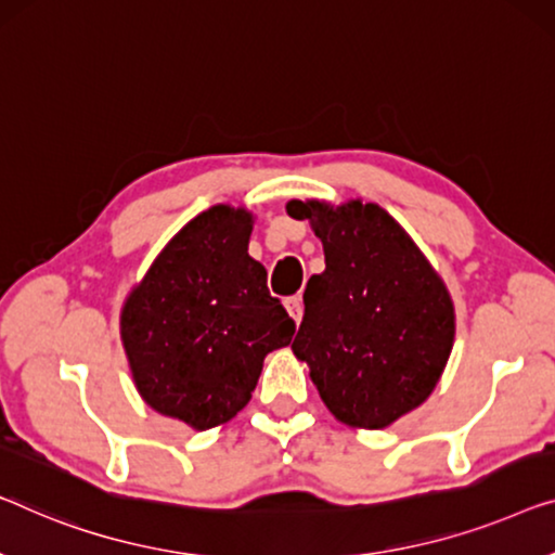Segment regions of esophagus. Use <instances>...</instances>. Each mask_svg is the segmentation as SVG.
I'll use <instances>...</instances> for the list:
<instances>
[{
  "mask_svg": "<svg viewBox=\"0 0 555 555\" xmlns=\"http://www.w3.org/2000/svg\"><path fill=\"white\" fill-rule=\"evenodd\" d=\"M285 308H287V312H291V318L295 320V323H300V320H302V312H305L302 297H300V295L287 297V300H285Z\"/></svg>",
  "mask_w": 555,
  "mask_h": 555,
  "instance_id": "obj_1",
  "label": "esophagus"
}]
</instances>
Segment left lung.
<instances>
[{
  "instance_id": "left-lung-1",
  "label": "left lung",
  "mask_w": 555,
  "mask_h": 555,
  "mask_svg": "<svg viewBox=\"0 0 555 555\" xmlns=\"http://www.w3.org/2000/svg\"><path fill=\"white\" fill-rule=\"evenodd\" d=\"M323 243L325 270L305 287L297 360L337 421L380 430L415 411L440 380L455 308L413 237L375 203L291 199Z\"/></svg>"
}]
</instances>
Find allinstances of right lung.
I'll use <instances>...</instances> for the list:
<instances>
[{
    "mask_svg": "<svg viewBox=\"0 0 555 555\" xmlns=\"http://www.w3.org/2000/svg\"><path fill=\"white\" fill-rule=\"evenodd\" d=\"M253 212L212 205L163 247L119 312L134 388L152 411L210 430L250 403L295 320L247 255Z\"/></svg>",
    "mask_w": 555,
    "mask_h": 555,
    "instance_id": "right-lung-1",
    "label": "right lung"
}]
</instances>
